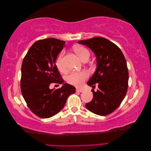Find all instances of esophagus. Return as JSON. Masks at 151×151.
<instances>
[{"instance_id":"1","label":"esophagus","mask_w":151,"mask_h":151,"mask_svg":"<svg viewBox=\"0 0 151 151\" xmlns=\"http://www.w3.org/2000/svg\"><path fill=\"white\" fill-rule=\"evenodd\" d=\"M76 91H78V92H83L84 91V89H81V88H76Z\"/></svg>"}]
</instances>
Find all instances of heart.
I'll return each instance as SVG.
<instances>
[{
  "label": "heart",
  "instance_id": "obj_1",
  "mask_svg": "<svg viewBox=\"0 0 151 151\" xmlns=\"http://www.w3.org/2000/svg\"><path fill=\"white\" fill-rule=\"evenodd\" d=\"M74 51H75L76 55L78 56V58L82 61L84 60L85 58L89 57V52L87 49H86L85 47L82 46H75L74 47ZM63 55L64 52H62L60 55L58 57L56 60V64L58 67V69H59L60 71L64 72L65 70V67L63 63ZM89 76V74L86 70H82L81 72H75L70 73L69 75L67 76V81L69 84L80 86H81L84 82L88 78Z\"/></svg>",
  "mask_w": 151,
  "mask_h": 151
}]
</instances>
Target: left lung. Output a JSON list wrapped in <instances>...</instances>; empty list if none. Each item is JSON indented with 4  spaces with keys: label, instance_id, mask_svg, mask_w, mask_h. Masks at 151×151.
Masks as SVG:
<instances>
[{
    "label": "left lung",
    "instance_id": "obj_1",
    "mask_svg": "<svg viewBox=\"0 0 151 151\" xmlns=\"http://www.w3.org/2000/svg\"><path fill=\"white\" fill-rule=\"evenodd\" d=\"M89 48L96 56L97 69L87 84L92 89L93 97L86 104L88 110L99 115L112 113L119 106L126 95L129 81L127 61L116 45L104 37H97L78 41Z\"/></svg>",
    "mask_w": 151,
    "mask_h": 151
}]
</instances>
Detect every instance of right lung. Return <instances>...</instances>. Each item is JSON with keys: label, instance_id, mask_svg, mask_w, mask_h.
<instances>
[{"label": "right lung", "instance_id": "1", "mask_svg": "<svg viewBox=\"0 0 151 151\" xmlns=\"http://www.w3.org/2000/svg\"><path fill=\"white\" fill-rule=\"evenodd\" d=\"M65 41L47 38L35 42L28 50L21 67V89L24 101L37 116L49 118L64 107L75 88L63 83L55 64ZM51 83L62 84L59 89L50 90Z\"/></svg>", "mask_w": 151, "mask_h": 151}]
</instances>
